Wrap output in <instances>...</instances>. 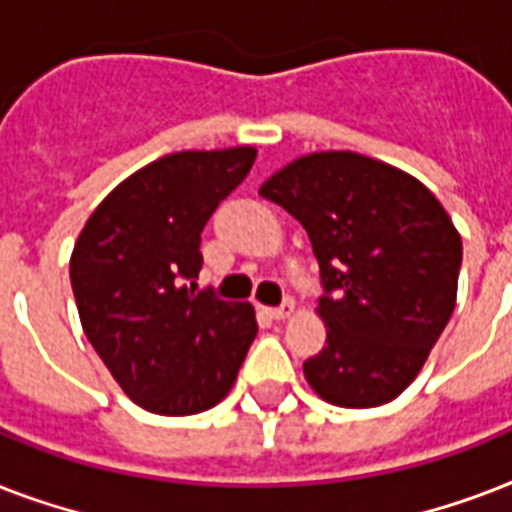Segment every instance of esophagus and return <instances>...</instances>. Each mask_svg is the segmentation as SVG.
<instances>
[{"mask_svg":"<svg viewBox=\"0 0 512 512\" xmlns=\"http://www.w3.org/2000/svg\"><path fill=\"white\" fill-rule=\"evenodd\" d=\"M292 311H295V303H292V300H287V303L279 305V308H263L265 316H268V319H273V321L289 319V316H292Z\"/></svg>","mask_w":512,"mask_h":512,"instance_id":"esophagus-1","label":"esophagus"}]
</instances>
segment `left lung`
<instances>
[{"label":"left lung","instance_id":"1","mask_svg":"<svg viewBox=\"0 0 512 512\" xmlns=\"http://www.w3.org/2000/svg\"><path fill=\"white\" fill-rule=\"evenodd\" d=\"M311 239L327 295V345L303 364L324 401L372 409L420 374L457 303L462 239L409 172L353 151H319L260 185Z\"/></svg>","mask_w":512,"mask_h":512}]
</instances>
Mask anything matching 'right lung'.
<instances>
[{
    "label": "right lung",
    "mask_w": 512,
    "mask_h": 512,
    "mask_svg": "<svg viewBox=\"0 0 512 512\" xmlns=\"http://www.w3.org/2000/svg\"><path fill=\"white\" fill-rule=\"evenodd\" d=\"M252 146L167 154L100 201L71 252L87 340L146 412L220 404L257 335L255 308L196 292L201 231L249 175Z\"/></svg>",
    "instance_id": "obj_1"
}]
</instances>
